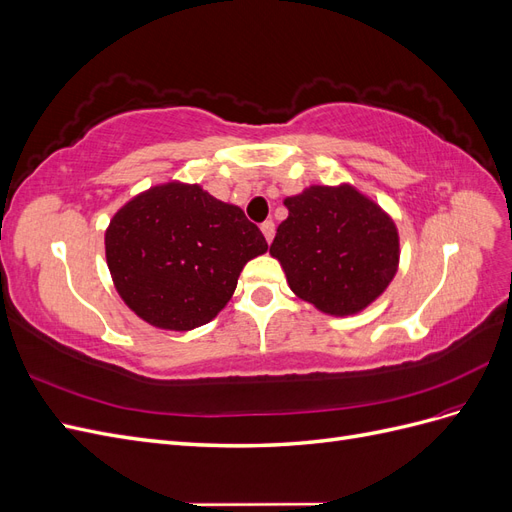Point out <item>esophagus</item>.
Returning <instances> with one entry per match:
<instances>
[{
	"mask_svg": "<svg viewBox=\"0 0 512 512\" xmlns=\"http://www.w3.org/2000/svg\"><path fill=\"white\" fill-rule=\"evenodd\" d=\"M260 230H262V235H265L267 243H271V241H273V235H275V224H273L271 220H267L265 224L260 226Z\"/></svg>",
	"mask_w": 512,
	"mask_h": 512,
	"instance_id": "34e87169",
	"label": "esophagus"
}]
</instances>
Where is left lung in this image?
<instances>
[{
  "mask_svg": "<svg viewBox=\"0 0 512 512\" xmlns=\"http://www.w3.org/2000/svg\"><path fill=\"white\" fill-rule=\"evenodd\" d=\"M288 218L269 254L297 297L318 312L361 314L389 288L399 269V230L374 198L352 183L307 185L286 196Z\"/></svg>",
  "mask_w": 512,
  "mask_h": 512,
  "instance_id": "left-lung-1",
  "label": "left lung"
}]
</instances>
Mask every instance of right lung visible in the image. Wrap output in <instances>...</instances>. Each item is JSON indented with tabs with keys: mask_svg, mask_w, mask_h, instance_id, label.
<instances>
[{
	"mask_svg": "<svg viewBox=\"0 0 512 512\" xmlns=\"http://www.w3.org/2000/svg\"><path fill=\"white\" fill-rule=\"evenodd\" d=\"M267 250L241 207L179 179L132 196L104 232L106 265L121 301L164 331L211 322L235 294L243 267Z\"/></svg>",
	"mask_w": 512,
	"mask_h": 512,
	"instance_id": "right-lung-1",
	"label": "right lung"
}]
</instances>
